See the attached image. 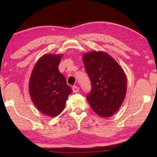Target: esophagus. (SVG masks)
Masks as SVG:
<instances>
[{
    "label": "esophagus",
    "instance_id": "1",
    "mask_svg": "<svg viewBox=\"0 0 157 157\" xmlns=\"http://www.w3.org/2000/svg\"><path fill=\"white\" fill-rule=\"evenodd\" d=\"M72 90H73V92L74 93H77L79 91V88L77 86H73L72 87Z\"/></svg>",
    "mask_w": 157,
    "mask_h": 157
}]
</instances>
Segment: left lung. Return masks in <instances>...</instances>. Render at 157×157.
<instances>
[{"label":"left lung","mask_w":157,"mask_h":157,"mask_svg":"<svg viewBox=\"0 0 157 157\" xmlns=\"http://www.w3.org/2000/svg\"><path fill=\"white\" fill-rule=\"evenodd\" d=\"M85 69L92 84L86 99L92 110L102 117H110L119 109L126 94L127 79L124 70L106 52L84 54Z\"/></svg>","instance_id":"1"}]
</instances>
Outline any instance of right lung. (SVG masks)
Segmentation results:
<instances>
[{"label": "right lung", "instance_id": "add662e5", "mask_svg": "<svg viewBox=\"0 0 157 157\" xmlns=\"http://www.w3.org/2000/svg\"><path fill=\"white\" fill-rule=\"evenodd\" d=\"M63 54H47L36 61L29 79V95L42 113L56 117L63 111L72 90L58 69Z\"/></svg>", "mask_w": 157, "mask_h": 157}]
</instances>
